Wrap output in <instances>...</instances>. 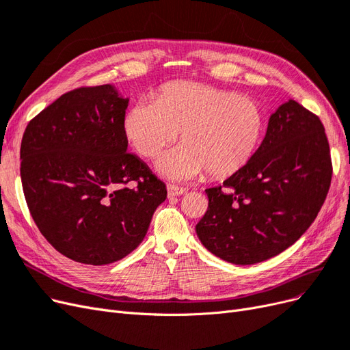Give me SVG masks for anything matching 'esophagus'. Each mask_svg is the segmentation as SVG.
Masks as SVG:
<instances>
[{"label": "esophagus", "mask_w": 350, "mask_h": 350, "mask_svg": "<svg viewBox=\"0 0 350 350\" xmlns=\"http://www.w3.org/2000/svg\"><path fill=\"white\" fill-rule=\"evenodd\" d=\"M186 189L185 187H178L174 185H168L167 186V195L168 198H174V196H180V195H185L186 193Z\"/></svg>", "instance_id": "obj_1"}]
</instances>
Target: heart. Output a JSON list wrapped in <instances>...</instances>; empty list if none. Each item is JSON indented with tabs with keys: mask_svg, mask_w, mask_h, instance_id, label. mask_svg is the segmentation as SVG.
Masks as SVG:
<instances>
[{
	"mask_svg": "<svg viewBox=\"0 0 350 350\" xmlns=\"http://www.w3.org/2000/svg\"><path fill=\"white\" fill-rule=\"evenodd\" d=\"M266 119L256 100L200 83H172L154 103L132 105L123 120L126 139L144 159L160 157L177 139L182 145L164 155L159 172L185 182L202 173L225 177L249 163L260 145Z\"/></svg>",
	"mask_w": 350,
	"mask_h": 350,
	"instance_id": "obj_1",
	"label": "heart"
}]
</instances>
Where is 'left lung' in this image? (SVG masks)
<instances>
[{
	"label": "left lung",
	"instance_id": "obj_1",
	"mask_svg": "<svg viewBox=\"0 0 350 350\" xmlns=\"http://www.w3.org/2000/svg\"><path fill=\"white\" fill-rule=\"evenodd\" d=\"M330 182V148L321 120L288 100L269 118L253 159L222 186L205 190L208 211L196 234L225 262L260 263L310 228Z\"/></svg>",
	"mask_w": 350,
	"mask_h": 350
}]
</instances>
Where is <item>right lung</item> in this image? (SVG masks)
<instances>
[{
  "label": "right lung",
  "mask_w": 350,
  "mask_h": 350,
  "mask_svg": "<svg viewBox=\"0 0 350 350\" xmlns=\"http://www.w3.org/2000/svg\"><path fill=\"white\" fill-rule=\"evenodd\" d=\"M129 98L115 85L83 87L29 122L20 176L31 218L61 254L109 265L144 240L165 185L128 152L123 120ZM135 181L137 186L126 188Z\"/></svg>",
  "instance_id": "right-lung-1"
}]
</instances>
